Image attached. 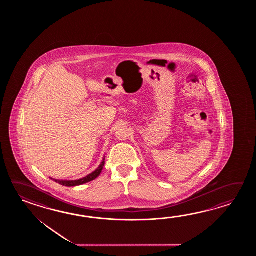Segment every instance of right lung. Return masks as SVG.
<instances>
[{"label":"right lung","instance_id":"add662e5","mask_svg":"<svg viewBox=\"0 0 256 256\" xmlns=\"http://www.w3.org/2000/svg\"><path fill=\"white\" fill-rule=\"evenodd\" d=\"M104 164H105V156L102 158V161L100 164L98 166V168L96 169L95 171H93L92 173L88 174L85 178H82L80 180H54L50 178L51 180H54L56 183H58L60 185L65 186H76L83 185L86 184L88 182H90L92 180H96L98 176L102 173V169H104Z\"/></svg>","mask_w":256,"mask_h":256}]
</instances>
